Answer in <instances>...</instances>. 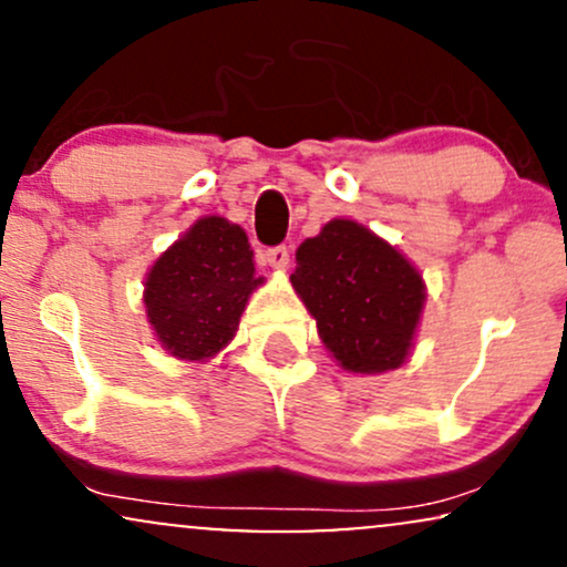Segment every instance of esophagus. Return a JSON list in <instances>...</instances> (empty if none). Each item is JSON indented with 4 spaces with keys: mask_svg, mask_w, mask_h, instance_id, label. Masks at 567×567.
<instances>
[{
    "mask_svg": "<svg viewBox=\"0 0 567 567\" xmlns=\"http://www.w3.org/2000/svg\"><path fill=\"white\" fill-rule=\"evenodd\" d=\"M264 264L271 266L275 271H285V269H288V264H290V250L285 245L271 247V250L264 252Z\"/></svg>",
    "mask_w": 567,
    "mask_h": 567,
    "instance_id": "1",
    "label": "esophagus"
}]
</instances>
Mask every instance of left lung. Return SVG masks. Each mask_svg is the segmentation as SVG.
Wrapping results in <instances>:
<instances>
[{"mask_svg": "<svg viewBox=\"0 0 567 567\" xmlns=\"http://www.w3.org/2000/svg\"><path fill=\"white\" fill-rule=\"evenodd\" d=\"M324 349L343 370L379 375L413 354L426 282L410 258L351 218L303 239L290 275Z\"/></svg>", "mask_w": 567, "mask_h": 567, "instance_id": "left-lung-1", "label": "left lung"}]
</instances>
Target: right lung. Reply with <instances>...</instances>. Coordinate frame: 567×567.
Segmentation results:
<instances>
[{"label":"right lung","mask_w":567,"mask_h":567,"mask_svg":"<svg viewBox=\"0 0 567 567\" xmlns=\"http://www.w3.org/2000/svg\"><path fill=\"white\" fill-rule=\"evenodd\" d=\"M261 285L243 226L202 216L146 271V320L175 360L207 362L234 341Z\"/></svg>","instance_id":"obj_1"}]
</instances>
